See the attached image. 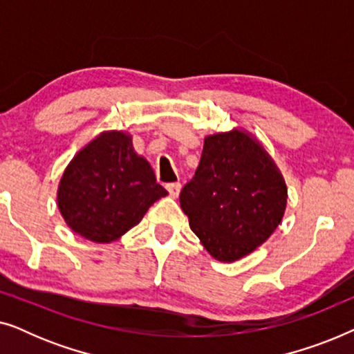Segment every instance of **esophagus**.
Here are the masks:
<instances>
[{"mask_svg":"<svg viewBox=\"0 0 354 354\" xmlns=\"http://www.w3.org/2000/svg\"><path fill=\"white\" fill-rule=\"evenodd\" d=\"M180 188L182 185L178 182H174V183H169L167 185V190H169V195H171L172 198H177L178 193H180Z\"/></svg>","mask_w":354,"mask_h":354,"instance_id":"34e87169","label":"esophagus"}]
</instances>
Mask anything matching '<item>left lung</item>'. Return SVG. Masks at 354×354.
Masks as SVG:
<instances>
[{
    "label": "left lung",
    "instance_id": "8db88e82",
    "mask_svg": "<svg viewBox=\"0 0 354 354\" xmlns=\"http://www.w3.org/2000/svg\"><path fill=\"white\" fill-rule=\"evenodd\" d=\"M287 206V187L263 147L241 130L209 135L180 207L205 248L232 263L272 235Z\"/></svg>",
    "mask_w": 354,
    "mask_h": 354
}]
</instances>
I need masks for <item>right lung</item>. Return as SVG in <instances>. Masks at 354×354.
<instances>
[{"label":"right lung","instance_id":"1","mask_svg":"<svg viewBox=\"0 0 354 354\" xmlns=\"http://www.w3.org/2000/svg\"><path fill=\"white\" fill-rule=\"evenodd\" d=\"M147 159L124 132H104L75 154L57 190V206L75 234L109 243L166 196Z\"/></svg>","mask_w":354,"mask_h":354}]
</instances>
